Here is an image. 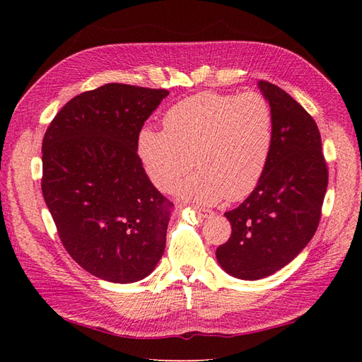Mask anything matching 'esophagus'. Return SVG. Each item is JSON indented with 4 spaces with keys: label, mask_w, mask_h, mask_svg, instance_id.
<instances>
[{
    "label": "esophagus",
    "mask_w": 362,
    "mask_h": 362,
    "mask_svg": "<svg viewBox=\"0 0 362 362\" xmlns=\"http://www.w3.org/2000/svg\"><path fill=\"white\" fill-rule=\"evenodd\" d=\"M194 211H196V214H198L199 217H208L211 214V211H208V210H201V208H194Z\"/></svg>",
    "instance_id": "1"
}]
</instances>
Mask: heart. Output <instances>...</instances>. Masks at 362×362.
Here are the masks:
<instances>
[{"label": "heart", "mask_w": 362, "mask_h": 362, "mask_svg": "<svg viewBox=\"0 0 362 362\" xmlns=\"http://www.w3.org/2000/svg\"><path fill=\"white\" fill-rule=\"evenodd\" d=\"M163 127L141 129L136 145L146 178L163 193L173 190L192 161L198 172L178 185L177 194L199 206L245 199L266 172L273 112L259 93H198L173 105Z\"/></svg>", "instance_id": "b5f03b06"}]
</instances>
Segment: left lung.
<instances>
[{
    "instance_id": "1",
    "label": "left lung",
    "mask_w": 362,
    "mask_h": 362,
    "mask_svg": "<svg viewBox=\"0 0 362 362\" xmlns=\"http://www.w3.org/2000/svg\"><path fill=\"white\" fill-rule=\"evenodd\" d=\"M258 86L273 112L272 154L255 190L225 213L233 233L216 250L222 269L246 281L278 272L310 243L329 177L311 115L281 87Z\"/></svg>"
}]
</instances>
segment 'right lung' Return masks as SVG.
<instances>
[{"label": "right lung", "instance_id": "obj_1", "mask_svg": "<svg viewBox=\"0 0 362 362\" xmlns=\"http://www.w3.org/2000/svg\"><path fill=\"white\" fill-rule=\"evenodd\" d=\"M168 95L108 83L74 96L43 136V199L64 249L96 278L144 279L166 247L173 204L146 178L136 145Z\"/></svg>", "mask_w": 362, "mask_h": 362}]
</instances>
